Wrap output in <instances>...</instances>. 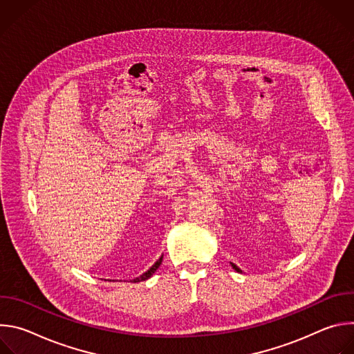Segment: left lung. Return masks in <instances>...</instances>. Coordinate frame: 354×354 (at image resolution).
<instances>
[{"mask_svg": "<svg viewBox=\"0 0 354 354\" xmlns=\"http://www.w3.org/2000/svg\"><path fill=\"white\" fill-rule=\"evenodd\" d=\"M231 266H232V269H235V270H236V272H239V273H242V270H241V269H239V268H238V266H236V265H234V263H231Z\"/></svg>", "mask_w": 354, "mask_h": 354, "instance_id": "8db88e82", "label": "left lung"}]
</instances>
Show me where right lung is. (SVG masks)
Returning <instances> with one entry per match:
<instances>
[{"instance_id":"add662e5","label":"right lung","mask_w":354,"mask_h":354,"mask_svg":"<svg viewBox=\"0 0 354 354\" xmlns=\"http://www.w3.org/2000/svg\"><path fill=\"white\" fill-rule=\"evenodd\" d=\"M162 263V257L153 265V266H151L145 273H142L141 276H138V277H136V279H133L131 280V283H140V281H144V280H147V279H149L151 276H153L156 272H157V269L160 268V265Z\"/></svg>"}]
</instances>
